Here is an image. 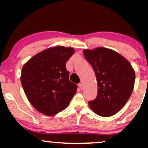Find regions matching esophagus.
<instances>
[{"label":"esophagus","mask_w":148,"mask_h":148,"mask_svg":"<svg viewBox=\"0 0 148 148\" xmlns=\"http://www.w3.org/2000/svg\"><path fill=\"white\" fill-rule=\"evenodd\" d=\"M78 86L80 87V90H82V89H83V84H82V83L79 84Z\"/></svg>","instance_id":"esophagus-1"}]
</instances>
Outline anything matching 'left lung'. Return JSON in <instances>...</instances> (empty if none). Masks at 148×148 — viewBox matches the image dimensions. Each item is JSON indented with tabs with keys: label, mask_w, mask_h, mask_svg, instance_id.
I'll use <instances>...</instances> for the list:
<instances>
[{
	"label": "left lung",
	"mask_w": 148,
	"mask_h": 148,
	"mask_svg": "<svg viewBox=\"0 0 148 148\" xmlns=\"http://www.w3.org/2000/svg\"><path fill=\"white\" fill-rule=\"evenodd\" d=\"M95 72L98 96L88 102L98 115L109 117L124 106L133 91L135 72L124 57L113 50L97 48L83 51Z\"/></svg>",
	"instance_id": "1"
}]
</instances>
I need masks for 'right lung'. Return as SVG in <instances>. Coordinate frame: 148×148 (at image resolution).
<instances>
[{"label": "right lung", "mask_w": 148, "mask_h": 148, "mask_svg": "<svg viewBox=\"0 0 148 148\" xmlns=\"http://www.w3.org/2000/svg\"><path fill=\"white\" fill-rule=\"evenodd\" d=\"M74 50L55 46L38 53L22 69L21 81L28 100L37 111L53 116L64 110L76 93L66 64Z\"/></svg>", "instance_id": "right-lung-1"}]
</instances>
